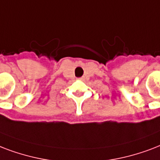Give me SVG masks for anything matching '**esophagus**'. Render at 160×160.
Listing matches in <instances>:
<instances>
[{
    "label": "esophagus",
    "mask_w": 160,
    "mask_h": 160,
    "mask_svg": "<svg viewBox=\"0 0 160 160\" xmlns=\"http://www.w3.org/2000/svg\"><path fill=\"white\" fill-rule=\"evenodd\" d=\"M78 80H80V81H83L84 78H79Z\"/></svg>",
    "instance_id": "34e87169"
}]
</instances>
